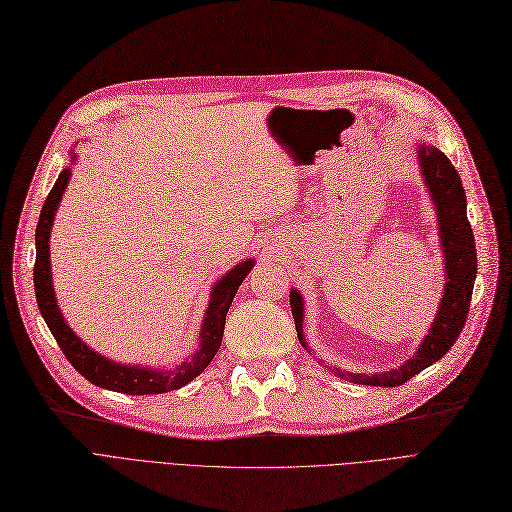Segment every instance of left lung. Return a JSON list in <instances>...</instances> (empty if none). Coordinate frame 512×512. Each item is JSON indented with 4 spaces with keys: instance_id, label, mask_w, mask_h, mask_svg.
<instances>
[{
    "instance_id": "1",
    "label": "left lung",
    "mask_w": 512,
    "mask_h": 512,
    "mask_svg": "<svg viewBox=\"0 0 512 512\" xmlns=\"http://www.w3.org/2000/svg\"><path fill=\"white\" fill-rule=\"evenodd\" d=\"M417 165L430 192V201L438 220L440 250L445 260V286L440 298L430 330L419 343L415 354L404 360L400 366L383 373H351L337 366L330 370L339 379L360 385L396 387L413 379L421 370L432 366L443 358L453 343L460 337L470 309V298L474 279H477V248H474V235L466 214V192L462 178L457 175L449 158L436 146L417 144ZM290 307L298 332V341L313 356V349L305 341V298L296 288L290 290ZM322 364V362H320ZM328 368V366H326Z\"/></svg>"
}]
</instances>
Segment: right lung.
Wrapping results in <instances>:
<instances>
[{"label": "right lung", "mask_w": 512, "mask_h": 512, "mask_svg": "<svg viewBox=\"0 0 512 512\" xmlns=\"http://www.w3.org/2000/svg\"><path fill=\"white\" fill-rule=\"evenodd\" d=\"M72 161L59 173V178L52 186L50 195L42 205V214L35 228V267H33V286L35 298H38V307L48 324L52 337L57 339L59 347L63 349L65 358L72 362L78 373L91 383L103 387V390H112L120 394L131 396H148V394H165L180 390L192 379H197L203 370L209 366L218 354L224 322L228 307H231L233 298L241 286V281L250 275L256 260L245 258L239 264L222 275L214 286L209 288V303L203 315L201 330H199V347L192 351L184 362L175 366H148V364H122L101 356L91 345H86L78 334L69 328L65 317L59 309L55 286H52V271H50V231L52 222H55L57 209L65 195V188L72 180V165H76L78 154L72 150Z\"/></svg>", "instance_id": "obj_1"}]
</instances>
